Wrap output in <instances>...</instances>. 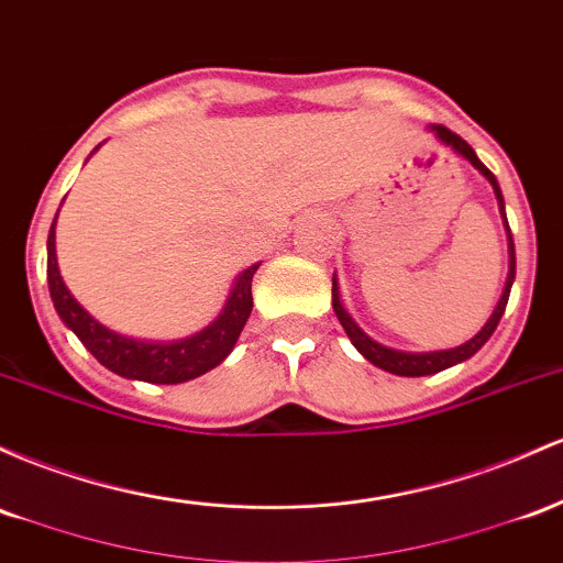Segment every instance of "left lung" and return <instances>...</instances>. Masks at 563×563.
Here are the masks:
<instances>
[{"label":"left lung","instance_id":"8db88e82","mask_svg":"<svg viewBox=\"0 0 563 563\" xmlns=\"http://www.w3.org/2000/svg\"><path fill=\"white\" fill-rule=\"evenodd\" d=\"M435 132V137H439L441 143L450 145L454 154H460L463 159H468L473 167L478 169V173L484 175L486 180L492 183V188H495V197H497V205H500V214L505 220V231H508V279H505V289L500 295V302H497V308L492 311L489 321L482 327V332L473 334L468 343L457 345V349H450V351H431V353H407V351H396V349H388V345L377 343V340H372L369 334H366L362 327L353 321V316L345 311L343 302H340V287H338V279H332V308L334 313H338L340 324H343L345 334L351 338V343L356 345V351L362 353L366 362H372L375 366H380V369L390 372V375H401V377H422V375H435V372L446 369V366H454L460 362H465V358H471L473 353H476L486 340L492 338V332L497 330V324H500L503 313H505V306H508V298H510V287H514V279H516V250H514V236H510V229H508V218H505V201H503V191L500 186H497V178L489 173V169L484 167V162L478 159L476 151L471 148L468 143L463 141L460 135H454L452 130L441 128V124H435L431 128Z\"/></svg>","mask_w":563,"mask_h":563}]
</instances>
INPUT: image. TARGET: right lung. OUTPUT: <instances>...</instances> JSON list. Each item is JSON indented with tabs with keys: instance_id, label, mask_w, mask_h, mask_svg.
<instances>
[{
	"instance_id": "obj_1",
	"label": "right lung",
	"mask_w": 563,
	"mask_h": 563,
	"mask_svg": "<svg viewBox=\"0 0 563 563\" xmlns=\"http://www.w3.org/2000/svg\"><path fill=\"white\" fill-rule=\"evenodd\" d=\"M55 220H58V214H55ZM55 220L47 236L49 298H53L63 324L77 334L81 345L106 369L117 372L119 377H128V380L175 385L205 375L233 351L252 313V276L261 268V263L250 265L247 271L236 276L223 313L210 327L191 334V338L175 340V343H145V340L124 338V334L103 327L68 292V287L60 279L58 257H55Z\"/></svg>"
}]
</instances>
